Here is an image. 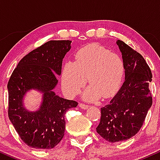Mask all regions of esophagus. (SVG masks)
Returning a JSON list of instances; mask_svg holds the SVG:
<instances>
[{
  "label": "esophagus",
  "instance_id": "34e87169",
  "mask_svg": "<svg viewBox=\"0 0 160 160\" xmlns=\"http://www.w3.org/2000/svg\"><path fill=\"white\" fill-rule=\"evenodd\" d=\"M79 106H80V107L82 109H84V110L87 109V108L89 107V106L88 105V104H83V103H80V104H79Z\"/></svg>",
  "mask_w": 160,
  "mask_h": 160
}]
</instances>
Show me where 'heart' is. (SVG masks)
Instances as JSON below:
<instances>
[{"label":"heart","mask_w":160,"mask_h":160,"mask_svg":"<svg viewBox=\"0 0 160 160\" xmlns=\"http://www.w3.org/2000/svg\"><path fill=\"white\" fill-rule=\"evenodd\" d=\"M124 63L120 56L101 46L93 44L80 49L76 61L68 60L62 73V86L66 95L74 97L86 85L82 98L93 102L108 98L120 89L124 76Z\"/></svg>","instance_id":"heart-1"}]
</instances>
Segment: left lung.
<instances>
[{"label": "left lung", "instance_id": "8db88e82", "mask_svg": "<svg viewBox=\"0 0 160 160\" xmlns=\"http://www.w3.org/2000/svg\"><path fill=\"white\" fill-rule=\"evenodd\" d=\"M124 63L125 81L110 103L101 108L96 131L111 143L126 141L138 132L153 101L149 89L152 73L140 53L117 41Z\"/></svg>", "mask_w": 160, "mask_h": 160}]
</instances>
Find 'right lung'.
Wrapping results in <instances>:
<instances>
[{
  "label": "right lung",
  "instance_id": "1",
  "mask_svg": "<svg viewBox=\"0 0 160 160\" xmlns=\"http://www.w3.org/2000/svg\"><path fill=\"white\" fill-rule=\"evenodd\" d=\"M71 40H50L24 56L11 75L8 84V116L16 131L28 146L52 149L65 134L66 111L78 103L56 95V74L62 73V60L71 49ZM42 92L40 108L28 111L23 104L27 91Z\"/></svg>",
  "mask_w": 160,
  "mask_h": 160
}]
</instances>
